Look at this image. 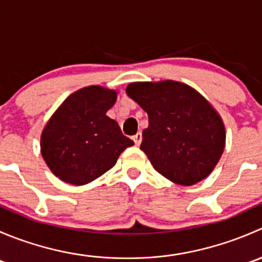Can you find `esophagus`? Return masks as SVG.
I'll return each mask as SVG.
<instances>
[{
	"instance_id": "1",
	"label": "esophagus",
	"mask_w": 262,
	"mask_h": 262,
	"mask_svg": "<svg viewBox=\"0 0 262 262\" xmlns=\"http://www.w3.org/2000/svg\"><path fill=\"white\" fill-rule=\"evenodd\" d=\"M133 141L136 143V146H139L142 143V133H137L136 136L133 137Z\"/></svg>"
}]
</instances>
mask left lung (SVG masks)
I'll return each mask as SVG.
<instances>
[{
  "label": "left lung",
  "instance_id": "8db88e82",
  "mask_svg": "<svg viewBox=\"0 0 262 262\" xmlns=\"http://www.w3.org/2000/svg\"><path fill=\"white\" fill-rule=\"evenodd\" d=\"M125 91L148 114L141 149L157 172L184 186L212 173L226 147V128L202 94L172 80L132 82Z\"/></svg>",
  "mask_w": 262,
  "mask_h": 262
}]
</instances>
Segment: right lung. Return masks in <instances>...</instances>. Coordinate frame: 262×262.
Returning a JSON list of instances; mask_svg holds the SVG:
<instances>
[{"label": "right lung", "mask_w": 262, "mask_h": 262, "mask_svg": "<svg viewBox=\"0 0 262 262\" xmlns=\"http://www.w3.org/2000/svg\"><path fill=\"white\" fill-rule=\"evenodd\" d=\"M118 91L87 86L71 94L50 116L40 136V152L59 180L86 185L109 171L125 148L133 146L106 115Z\"/></svg>", "instance_id": "1"}]
</instances>
